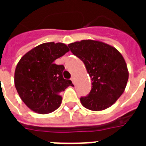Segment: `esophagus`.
<instances>
[{
	"label": "esophagus",
	"mask_w": 146,
	"mask_h": 146,
	"mask_svg": "<svg viewBox=\"0 0 146 146\" xmlns=\"http://www.w3.org/2000/svg\"><path fill=\"white\" fill-rule=\"evenodd\" d=\"M71 80H72V82H73V84H75V76H72V77H71Z\"/></svg>",
	"instance_id": "esophagus-1"
}]
</instances>
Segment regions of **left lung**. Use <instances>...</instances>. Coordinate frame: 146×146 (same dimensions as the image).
Masks as SVG:
<instances>
[{
  "mask_svg": "<svg viewBox=\"0 0 146 146\" xmlns=\"http://www.w3.org/2000/svg\"><path fill=\"white\" fill-rule=\"evenodd\" d=\"M68 46L83 61L92 80L89 95L80 98L83 106L92 111L110 107L123 93L128 80V70L122 54L113 46L95 40H82Z\"/></svg>",
  "mask_w": 146,
  "mask_h": 146,
  "instance_id": "obj_1",
  "label": "left lung"
}]
</instances>
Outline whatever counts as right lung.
Returning a JSON list of instances; mask_svg holds the SVG:
<instances>
[{"mask_svg": "<svg viewBox=\"0 0 146 146\" xmlns=\"http://www.w3.org/2000/svg\"><path fill=\"white\" fill-rule=\"evenodd\" d=\"M69 51L63 43H44L26 53L18 62L15 86L21 99L33 112L47 114L57 110L62 99L61 92L73 85L62 76L64 66L54 63Z\"/></svg>", "mask_w": 146, "mask_h": 146, "instance_id": "add662e5", "label": "right lung"}]
</instances>
